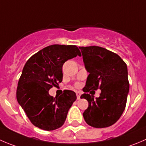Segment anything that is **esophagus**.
<instances>
[{"label": "esophagus", "instance_id": "1", "mask_svg": "<svg viewBox=\"0 0 146 146\" xmlns=\"http://www.w3.org/2000/svg\"><path fill=\"white\" fill-rule=\"evenodd\" d=\"M76 95H77V100H80V96H81V92H76Z\"/></svg>", "mask_w": 146, "mask_h": 146}]
</instances>
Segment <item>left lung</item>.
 <instances>
[{
	"mask_svg": "<svg viewBox=\"0 0 146 146\" xmlns=\"http://www.w3.org/2000/svg\"><path fill=\"white\" fill-rule=\"evenodd\" d=\"M84 66L90 73L84 94L80 98L89 102L83 117L89 125L97 128L115 123L126 106L129 92L127 68L117 54L97 46H80ZM100 88L99 98L94 100L87 93Z\"/></svg>",
	"mask_w": 146,
	"mask_h": 146,
	"instance_id": "left-lung-1",
	"label": "left lung"
}]
</instances>
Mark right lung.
Instances as JSON below:
<instances>
[{
	"label": "right lung",
	"mask_w": 146,
	"mask_h": 146,
	"mask_svg": "<svg viewBox=\"0 0 146 146\" xmlns=\"http://www.w3.org/2000/svg\"><path fill=\"white\" fill-rule=\"evenodd\" d=\"M81 56L75 45L54 44L45 47L26 62L19 78L16 98L34 125L44 130L62 127L69 108L77 99L76 93L64 90L54 98L48 90L63 78L62 66L68 59Z\"/></svg>",
	"instance_id": "add662e5"
}]
</instances>
